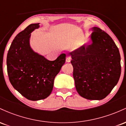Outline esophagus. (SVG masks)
<instances>
[{"instance_id":"esophagus-1","label":"esophagus","mask_w":126,"mask_h":126,"mask_svg":"<svg viewBox=\"0 0 126 126\" xmlns=\"http://www.w3.org/2000/svg\"><path fill=\"white\" fill-rule=\"evenodd\" d=\"M71 60V57L70 56H67L66 58V61L67 62H70Z\"/></svg>"}]
</instances>
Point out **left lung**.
Masks as SVG:
<instances>
[{
	"mask_svg": "<svg viewBox=\"0 0 126 126\" xmlns=\"http://www.w3.org/2000/svg\"><path fill=\"white\" fill-rule=\"evenodd\" d=\"M91 30L92 43L70 54L78 94L87 99L101 100L117 84L121 75L120 54L107 33L98 27Z\"/></svg>",
	"mask_w": 126,
	"mask_h": 126,
	"instance_id": "obj_1",
	"label": "left lung"
}]
</instances>
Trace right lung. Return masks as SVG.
I'll list each match as a JSON object with an SVG mask.
<instances>
[{
  "instance_id": "obj_1",
  "label": "right lung",
  "mask_w": 126,
  "mask_h": 126,
  "mask_svg": "<svg viewBox=\"0 0 126 126\" xmlns=\"http://www.w3.org/2000/svg\"><path fill=\"white\" fill-rule=\"evenodd\" d=\"M39 23L28 25L13 40L7 55V71L10 82L27 99L38 101L51 93L56 76L66 61L63 53L54 61L34 51L30 44L31 33Z\"/></svg>"
}]
</instances>
